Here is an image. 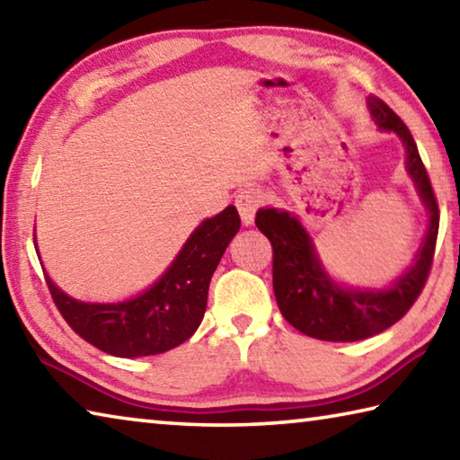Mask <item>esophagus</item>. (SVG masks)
Segmentation results:
<instances>
[{
	"label": "esophagus",
	"instance_id": "34e87169",
	"mask_svg": "<svg viewBox=\"0 0 460 460\" xmlns=\"http://www.w3.org/2000/svg\"><path fill=\"white\" fill-rule=\"evenodd\" d=\"M261 202H263V197L258 189H245L237 194L235 205H237L239 217H241V221H243L245 227L253 223V217H255V213H258Z\"/></svg>",
	"mask_w": 460,
	"mask_h": 460
}]
</instances>
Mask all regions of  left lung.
Wrapping results in <instances>:
<instances>
[{
  "label": "left lung",
  "mask_w": 460,
  "mask_h": 460,
  "mask_svg": "<svg viewBox=\"0 0 460 460\" xmlns=\"http://www.w3.org/2000/svg\"><path fill=\"white\" fill-rule=\"evenodd\" d=\"M367 105L377 128L394 131L402 139L406 170L430 215L422 245L411 260L414 263L394 284L381 290L341 286L324 270L313 237L298 217L279 208H260L255 215V225L274 249V294L279 313L294 329L321 341H363L398 323L422 292L438 237V205L414 137L384 101L371 95Z\"/></svg>",
  "instance_id": "obj_1"
}]
</instances>
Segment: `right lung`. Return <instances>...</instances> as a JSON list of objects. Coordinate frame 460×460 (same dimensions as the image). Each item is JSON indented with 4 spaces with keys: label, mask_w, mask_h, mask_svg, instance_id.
Here are the masks:
<instances>
[{
    "label": "right lung",
    "mask_w": 460,
    "mask_h": 460,
    "mask_svg": "<svg viewBox=\"0 0 460 460\" xmlns=\"http://www.w3.org/2000/svg\"><path fill=\"white\" fill-rule=\"evenodd\" d=\"M239 225L233 205L202 221L164 274L129 300L81 302L62 292L49 276L46 284L62 318L93 347L126 359L166 353L199 329L208 284Z\"/></svg>",
    "instance_id": "add662e5"
}]
</instances>
